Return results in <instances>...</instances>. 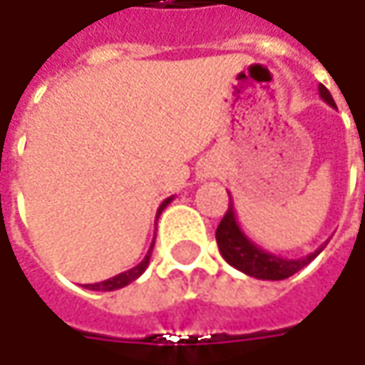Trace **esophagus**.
I'll return each mask as SVG.
<instances>
[{
  "label": "esophagus",
  "mask_w": 365,
  "mask_h": 365,
  "mask_svg": "<svg viewBox=\"0 0 365 365\" xmlns=\"http://www.w3.org/2000/svg\"><path fill=\"white\" fill-rule=\"evenodd\" d=\"M215 173H217V168H215V166L205 164L203 168H201V173H199V176H201V178H211V176H215Z\"/></svg>",
  "instance_id": "1"
}]
</instances>
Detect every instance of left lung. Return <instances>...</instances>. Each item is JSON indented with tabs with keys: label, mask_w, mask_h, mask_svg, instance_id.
<instances>
[{
	"label": "left lung",
	"mask_w": 365,
	"mask_h": 365,
	"mask_svg": "<svg viewBox=\"0 0 365 365\" xmlns=\"http://www.w3.org/2000/svg\"><path fill=\"white\" fill-rule=\"evenodd\" d=\"M319 95L327 106L335 107V101H333V97H331V93L327 91L325 85H319ZM215 240H217L221 256L230 266L252 276V278H258V280H284L288 276L302 270L307 264H311L325 247V244H323L321 247H317L313 254L297 259L282 258V256H276L272 252H266L264 247L254 244L245 235L244 230L240 227L232 201H230L227 213L223 215L221 223L217 225Z\"/></svg>",
	"instance_id": "left-lung-1"
}]
</instances>
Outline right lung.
Wrapping results in <instances>:
<instances>
[{
    "label": "right lung",
    "instance_id": "right-lung-1",
    "mask_svg": "<svg viewBox=\"0 0 365 365\" xmlns=\"http://www.w3.org/2000/svg\"><path fill=\"white\" fill-rule=\"evenodd\" d=\"M175 197H168V199H164L158 207V213H156V219L160 217V213L166 209V205L170 203ZM156 240V237H154ZM152 247H154V242L150 244V250H148V254L144 256V259L138 264V266H133L130 270H125V272L118 274V276H113V278H107L103 282H95V284H85V288H89V290H101V292H111V290H118V288L128 287L130 282H133L135 278H140L142 274L146 272L148 264H150V256H152Z\"/></svg>",
    "mask_w": 365,
    "mask_h": 365
}]
</instances>
